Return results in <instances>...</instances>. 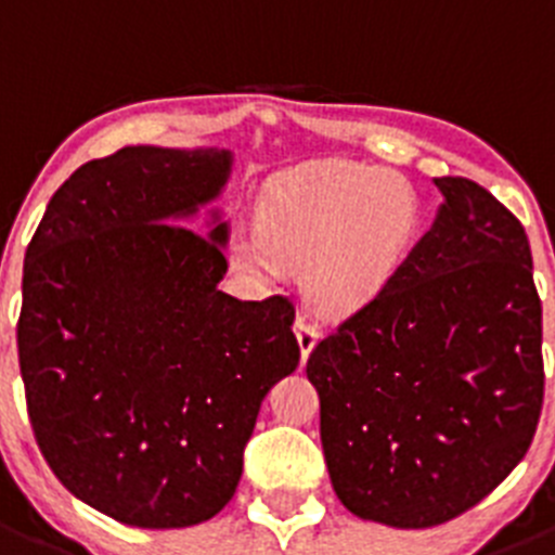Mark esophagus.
<instances>
[{"label":"esophagus","mask_w":555,"mask_h":555,"mask_svg":"<svg viewBox=\"0 0 555 555\" xmlns=\"http://www.w3.org/2000/svg\"><path fill=\"white\" fill-rule=\"evenodd\" d=\"M294 333H297V345H300V352H302V361H306L308 356H311L313 345H317V327H313V322L308 320V317H297V322H294Z\"/></svg>","instance_id":"obj_1"}]
</instances>
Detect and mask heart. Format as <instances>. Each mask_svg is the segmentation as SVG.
<instances>
[{
	"label": "heart",
	"instance_id": "heart-1",
	"mask_svg": "<svg viewBox=\"0 0 555 555\" xmlns=\"http://www.w3.org/2000/svg\"><path fill=\"white\" fill-rule=\"evenodd\" d=\"M416 228L414 194L403 180L361 164H322L288 175L261 205V228L235 230L238 269H302L313 308L345 317L380 292L403 261Z\"/></svg>",
	"mask_w": 555,
	"mask_h": 555
}]
</instances>
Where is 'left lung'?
<instances>
[{"mask_svg": "<svg viewBox=\"0 0 555 555\" xmlns=\"http://www.w3.org/2000/svg\"><path fill=\"white\" fill-rule=\"evenodd\" d=\"M434 183L428 233L306 364L333 492L391 528L442 526L500 487L545 397L526 228L473 180Z\"/></svg>", "mask_w": 555, "mask_h": 555, "instance_id": "left-lung-1", "label": "left lung"}]
</instances>
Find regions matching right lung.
<instances>
[{
    "label": "right lung",
    "instance_id": "obj_1",
    "mask_svg": "<svg viewBox=\"0 0 555 555\" xmlns=\"http://www.w3.org/2000/svg\"><path fill=\"white\" fill-rule=\"evenodd\" d=\"M228 150L125 146L55 191L24 255L18 364L38 448L68 492L139 528L228 506L261 400L300 364L288 297L235 300L219 197Z\"/></svg>",
    "mask_w": 555,
    "mask_h": 555
}]
</instances>
